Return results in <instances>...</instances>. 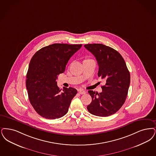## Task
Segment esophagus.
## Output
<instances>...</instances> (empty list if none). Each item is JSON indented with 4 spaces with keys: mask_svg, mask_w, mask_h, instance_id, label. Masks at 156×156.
I'll return each instance as SVG.
<instances>
[{
    "mask_svg": "<svg viewBox=\"0 0 156 156\" xmlns=\"http://www.w3.org/2000/svg\"><path fill=\"white\" fill-rule=\"evenodd\" d=\"M79 93L81 94H86V91L85 90H79Z\"/></svg>",
    "mask_w": 156,
    "mask_h": 156,
    "instance_id": "esophagus-1",
    "label": "esophagus"
}]
</instances>
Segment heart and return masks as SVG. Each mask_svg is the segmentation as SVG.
<instances>
[{
    "label": "heart",
    "mask_w": 156,
    "mask_h": 156,
    "mask_svg": "<svg viewBox=\"0 0 156 156\" xmlns=\"http://www.w3.org/2000/svg\"><path fill=\"white\" fill-rule=\"evenodd\" d=\"M92 60V59H90V58H87V59H85V60Z\"/></svg>",
    "instance_id": "b5f03b06"
}]
</instances>
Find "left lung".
<instances>
[{"label": "left lung", "instance_id": "left-lung-1", "mask_svg": "<svg viewBox=\"0 0 156 156\" xmlns=\"http://www.w3.org/2000/svg\"><path fill=\"white\" fill-rule=\"evenodd\" d=\"M84 47L96 58L98 76L106 81L102 92H88L92 101L87 106L90 114L107 117L118 112L124 105L130 85V74L122 56L117 50L100 44H87Z\"/></svg>", "mask_w": 156, "mask_h": 156}]
</instances>
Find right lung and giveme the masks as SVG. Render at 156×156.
<instances>
[{"label":"right lung","mask_w":156,"mask_h":156,"mask_svg":"<svg viewBox=\"0 0 156 156\" xmlns=\"http://www.w3.org/2000/svg\"><path fill=\"white\" fill-rule=\"evenodd\" d=\"M82 46L52 44L38 50L32 57L26 76V87L32 106L42 117L59 119L68 112L77 90L65 87L60 92L56 80Z\"/></svg>","instance_id":"add662e5"}]
</instances>
